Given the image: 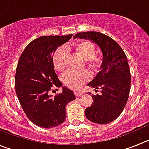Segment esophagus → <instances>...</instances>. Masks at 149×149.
I'll return each instance as SVG.
<instances>
[{"label": "esophagus", "mask_w": 149, "mask_h": 149, "mask_svg": "<svg viewBox=\"0 0 149 149\" xmlns=\"http://www.w3.org/2000/svg\"><path fill=\"white\" fill-rule=\"evenodd\" d=\"M74 94H75V95L77 96V97H78V96H81V95H82V93H81V92H78V91H75V92H74Z\"/></svg>", "instance_id": "esophagus-1"}]
</instances>
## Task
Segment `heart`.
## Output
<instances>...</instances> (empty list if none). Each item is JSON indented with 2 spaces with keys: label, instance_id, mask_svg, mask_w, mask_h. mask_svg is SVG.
I'll list each match as a JSON object with an SVG mask.
<instances>
[{
  "label": "heart",
  "instance_id": "1",
  "mask_svg": "<svg viewBox=\"0 0 149 149\" xmlns=\"http://www.w3.org/2000/svg\"><path fill=\"white\" fill-rule=\"evenodd\" d=\"M74 48L80 56L86 60V64L93 70L98 69L101 64V58L95 56V45L92 42L84 40L78 42L74 45ZM68 51L66 46H61L56 49L53 56L54 66L56 70L61 71L65 66V61ZM90 78V74L86 70H69L62 76L65 85L69 88L76 89Z\"/></svg>",
  "mask_w": 149,
  "mask_h": 149
}]
</instances>
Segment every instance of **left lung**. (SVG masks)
I'll return each mask as SVG.
<instances>
[{"mask_svg":"<svg viewBox=\"0 0 149 149\" xmlns=\"http://www.w3.org/2000/svg\"><path fill=\"white\" fill-rule=\"evenodd\" d=\"M73 37L91 41L101 49L102 62L100 72L87 86L95 88V91L101 89V93L92 95L94 102L86 108L85 115L94 123H110L122 113L128 99L131 73L127 56L116 42L101 33H79Z\"/></svg>","mask_w":149,"mask_h":149,"instance_id":"8db88e82","label":"left lung"}]
</instances>
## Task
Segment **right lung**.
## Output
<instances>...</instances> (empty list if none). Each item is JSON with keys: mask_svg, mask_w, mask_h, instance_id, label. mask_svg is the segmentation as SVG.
<instances>
[{"mask_svg": "<svg viewBox=\"0 0 149 149\" xmlns=\"http://www.w3.org/2000/svg\"><path fill=\"white\" fill-rule=\"evenodd\" d=\"M72 36L69 34L37 38L27 45L18 60L15 93L27 118L39 127L51 128L63 123L67 104L75 99L73 91L65 86L54 97L48 95L53 84L63 86L54 68V54Z\"/></svg>", "mask_w": 149, "mask_h": 149, "instance_id": "1", "label": "right lung"}]
</instances>
